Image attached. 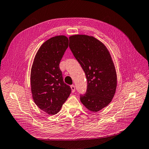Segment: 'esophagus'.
<instances>
[{"instance_id": "esophagus-1", "label": "esophagus", "mask_w": 149, "mask_h": 149, "mask_svg": "<svg viewBox=\"0 0 149 149\" xmlns=\"http://www.w3.org/2000/svg\"><path fill=\"white\" fill-rule=\"evenodd\" d=\"M70 88H71V90H72V93H74L75 91V86L74 85H72L70 86Z\"/></svg>"}]
</instances>
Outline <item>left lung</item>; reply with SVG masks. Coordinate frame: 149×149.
Returning a JSON list of instances; mask_svg holds the SVG:
<instances>
[{"label": "left lung", "mask_w": 149, "mask_h": 149, "mask_svg": "<svg viewBox=\"0 0 149 149\" xmlns=\"http://www.w3.org/2000/svg\"><path fill=\"white\" fill-rule=\"evenodd\" d=\"M69 47L84 71L87 87L81 101L90 111L96 113L107 106L115 94L117 75L109 50L93 36L69 37Z\"/></svg>", "instance_id": "8db88e82"}]
</instances>
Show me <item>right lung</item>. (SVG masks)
<instances>
[{"mask_svg": "<svg viewBox=\"0 0 149 149\" xmlns=\"http://www.w3.org/2000/svg\"><path fill=\"white\" fill-rule=\"evenodd\" d=\"M68 47L64 35L49 38L41 45L31 70V89L35 103L49 115L58 113L71 93L63 82L59 64Z\"/></svg>", "mask_w": 149, "mask_h": 149, "instance_id": "1", "label": "right lung"}]
</instances>
